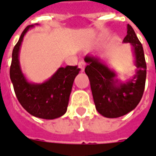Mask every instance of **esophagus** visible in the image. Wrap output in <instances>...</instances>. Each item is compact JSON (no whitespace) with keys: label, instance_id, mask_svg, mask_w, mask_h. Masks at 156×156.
Segmentation results:
<instances>
[{"label":"esophagus","instance_id":"34e87169","mask_svg":"<svg viewBox=\"0 0 156 156\" xmlns=\"http://www.w3.org/2000/svg\"><path fill=\"white\" fill-rule=\"evenodd\" d=\"M78 66H79V68L80 69L81 71H84V69H85V67H86V63L84 60H80L79 64H78Z\"/></svg>","mask_w":156,"mask_h":156}]
</instances>
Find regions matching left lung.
<instances>
[{
    "label": "left lung",
    "instance_id": "obj_1",
    "mask_svg": "<svg viewBox=\"0 0 156 156\" xmlns=\"http://www.w3.org/2000/svg\"><path fill=\"white\" fill-rule=\"evenodd\" d=\"M122 42L132 46L137 68L135 75L126 82L119 80L117 73L98 57L88 55L84 58L87 63L85 72L90 80L96 109L108 119L122 117L133 110L140 103L145 86L146 63L143 46L129 24Z\"/></svg>",
    "mask_w": 156,
    "mask_h": 156
}]
</instances>
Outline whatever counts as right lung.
Instances as JSON below:
<instances>
[{
    "label": "right lung",
    "mask_w": 156,
    "mask_h": 156,
    "mask_svg": "<svg viewBox=\"0 0 156 156\" xmlns=\"http://www.w3.org/2000/svg\"><path fill=\"white\" fill-rule=\"evenodd\" d=\"M34 27V25H29L23 30L13 48L10 78L17 100L27 112L39 119H55L67 111L74 80L80 69L77 66H67L58 68L43 83L27 81L20 66L19 52L25 34Z\"/></svg>",
    "instance_id": "add662e5"
}]
</instances>
